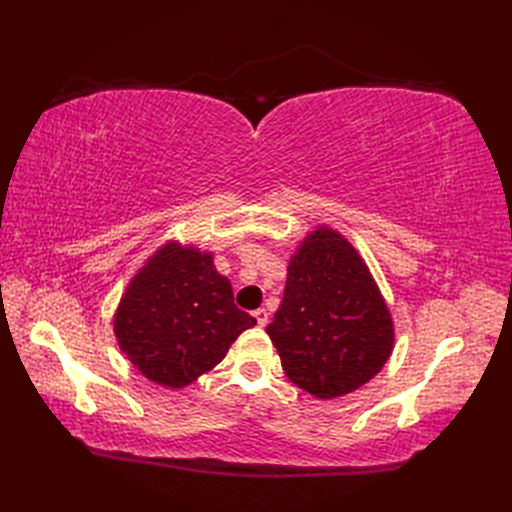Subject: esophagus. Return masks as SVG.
Wrapping results in <instances>:
<instances>
[{
  "mask_svg": "<svg viewBox=\"0 0 512 512\" xmlns=\"http://www.w3.org/2000/svg\"><path fill=\"white\" fill-rule=\"evenodd\" d=\"M254 318H256V322H258V327H265V324L269 322V314H267V309H256L254 312Z\"/></svg>",
  "mask_w": 512,
  "mask_h": 512,
  "instance_id": "obj_1",
  "label": "esophagus"
}]
</instances>
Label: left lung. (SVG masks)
Listing matches in <instances>:
<instances>
[{
	"instance_id": "1",
	"label": "left lung",
	"mask_w": 512,
	"mask_h": 512,
	"mask_svg": "<svg viewBox=\"0 0 512 512\" xmlns=\"http://www.w3.org/2000/svg\"><path fill=\"white\" fill-rule=\"evenodd\" d=\"M286 376L331 399L374 378L393 348V320L365 262L318 228L292 256L284 299L267 327Z\"/></svg>"
}]
</instances>
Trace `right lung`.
<instances>
[{"label": "right lung", "mask_w": 512, "mask_h": 512, "mask_svg": "<svg viewBox=\"0 0 512 512\" xmlns=\"http://www.w3.org/2000/svg\"><path fill=\"white\" fill-rule=\"evenodd\" d=\"M256 320L235 305L211 254L170 243L141 269L119 303L115 335L141 374L168 389L218 365Z\"/></svg>", "instance_id": "1"}]
</instances>
